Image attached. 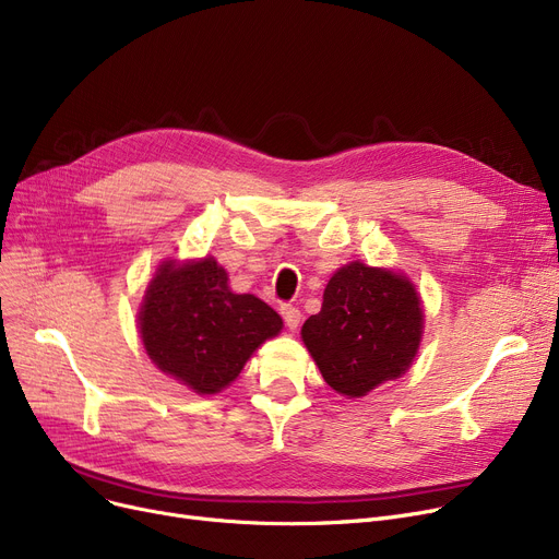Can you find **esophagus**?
<instances>
[{"label":"esophagus","instance_id":"obj_1","mask_svg":"<svg viewBox=\"0 0 559 559\" xmlns=\"http://www.w3.org/2000/svg\"><path fill=\"white\" fill-rule=\"evenodd\" d=\"M281 314H283V321H285V326H287L289 331H297V329H299V324H301V310H299V308H295V306H283V308H281Z\"/></svg>","mask_w":559,"mask_h":559}]
</instances>
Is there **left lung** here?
<instances>
[{"label": "left lung", "mask_w": 559, "mask_h": 559, "mask_svg": "<svg viewBox=\"0 0 559 559\" xmlns=\"http://www.w3.org/2000/svg\"><path fill=\"white\" fill-rule=\"evenodd\" d=\"M421 333L424 310L409 278L360 260L333 274L321 310L301 329L321 376L348 399L403 376Z\"/></svg>", "instance_id": "left-lung-1"}]
</instances>
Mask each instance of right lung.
<instances>
[{
  "instance_id": "add662e5",
  "label": "right lung",
  "mask_w": 559,
  "mask_h": 559,
  "mask_svg": "<svg viewBox=\"0 0 559 559\" xmlns=\"http://www.w3.org/2000/svg\"><path fill=\"white\" fill-rule=\"evenodd\" d=\"M152 362L197 394H217L283 319L253 295H233L215 258L165 260L138 312Z\"/></svg>"
}]
</instances>
